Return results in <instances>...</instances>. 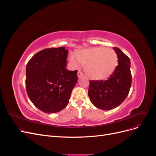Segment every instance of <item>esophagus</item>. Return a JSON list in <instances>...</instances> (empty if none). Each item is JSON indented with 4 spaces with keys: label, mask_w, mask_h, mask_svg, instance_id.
<instances>
[{
    "label": "esophagus",
    "mask_w": 156,
    "mask_h": 156,
    "mask_svg": "<svg viewBox=\"0 0 156 156\" xmlns=\"http://www.w3.org/2000/svg\"><path fill=\"white\" fill-rule=\"evenodd\" d=\"M83 76V73L81 72H80V71H79L78 73H77V77L79 78V77H81Z\"/></svg>",
    "instance_id": "obj_1"
}]
</instances>
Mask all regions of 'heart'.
<instances>
[{"mask_svg": "<svg viewBox=\"0 0 156 156\" xmlns=\"http://www.w3.org/2000/svg\"><path fill=\"white\" fill-rule=\"evenodd\" d=\"M75 58L84 66L87 76L94 80H103L112 74L118 65V56L115 51L110 48L97 47L84 49L75 53ZM75 56H70L69 60L77 66Z\"/></svg>", "mask_w": 156, "mask_h": 156, "instance_id": "b5f03b06", "label": "heart"}]
</instances>
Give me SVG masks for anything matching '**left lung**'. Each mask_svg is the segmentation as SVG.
I'll use <instances>...</instances> for the list:
<instances>
[{
	"instance_id": "left-lung-1",
	"label": "left lung",
	"mask_w": 156,
	"mask_h": 156,
	"mask_svg": "<svg viewBox=\"0 0 156 156\" xmlns=\"http://www.w3.org/2000/svg\"><path fill=\"white\" fill-rule=\"evenodd\" d=\"M118 56V66L107 81H90L88 96L92 104L101 110H111L123 102L131 84L130 60L120 49L113 48Z\"/></svg>"
}]
</instances>
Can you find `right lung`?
<instances>
[{"label":"right lung","instance_id":"add662e5","mask_svg":"<svg viewBox=\"0 0 156 156\" xmlns=\"http://www.w3.org/2000/svg\"><path fill=\"white\" fill-rule=\"evenodd\" d=\"M68 50L45 49L31 58L26 67V89L30 101L45 113L66 107L77 82V71L66 69Z\"/></svg>","mask_w":156,"mask_h":156}]
</instances>
